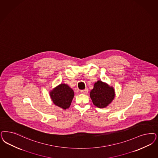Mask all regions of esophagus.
Instances as JSON below:
<instances>
[{"label": "esophagus", "mask_w": 158, "mask_h": 158, "mask_svg": "<svg viewBox=\"0 0 158 158\" xmlns=\"http://www.w3.org/2000/svg\"><path fill=\"white\" fill-rule=\"evenodd\" d=\"M87 93H88V89H85V90H83L81 91V93L84 94H86Z\"/></svg>", "instance_id": "1"}]
</instances>
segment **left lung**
Returning <instances> with one entry per match:
<instances>
[{
    "label": "left lung",
    "mask_w": 158,
    "mask_h": 158,
    "mask_svg": "<svg viewBox=\"0 0 158 158\" xmlns=\"http://www.w3.org/2000/svg\"><path fill=\"white\" fill-rule=\"evenodd\" d=\"M90 97L94 106L98 108H105L114 98V89L105 82L98 81L90 92Z\"/></svg>",
    "instance_id": "obj_1"
}]
</instances>
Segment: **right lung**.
<instances>
[{
  "mask_svg": "<svg viewBox=\"0 0 158 158\" xmlns=\"http://www.w3.org/2000/svg\"><path fill=\"white\" fill-rule=\"evenodd\" d=\"M49 95L55 105L66 110L71 106L74 92L67 84L60 83L49 92Z\"/></svg>",
  "mask_w": 158,
  "mask_h": 158,
  "instance_id": "obj_1",
  "label": "right lung"
}]
</instances>
